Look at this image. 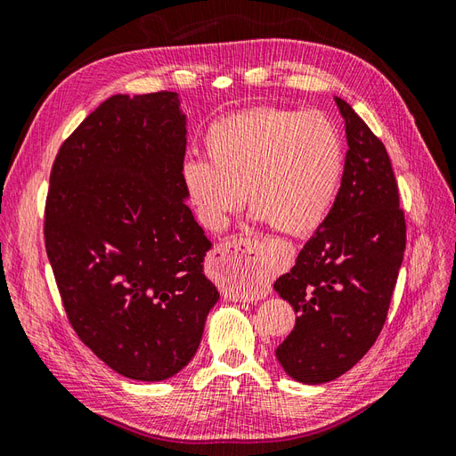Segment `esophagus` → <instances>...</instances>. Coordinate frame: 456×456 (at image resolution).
<instances>
[{
  "label": "esophagus",
  "instance_id": "obj_1",
  "mask_svg": "<svg viewBox=\"0 0 456 456\" xmlns=\"http://www.w3.org/2000/svg\"><path fill=\"white\" fill-rule=\"evenodd\" d=\"M232 260L236 268H247V270H256L255 262L251 258H247V255H255L256 245L251 240H236L232 245Z\"/></svg>",
  "mask_w": 456,
  "mask_h": 456
}]
</instances>
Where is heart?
Wrapping results in <instances>:
<instances>
[{"mask_svg": "<svg viewBox=\"0 0 456 456\" xmlns=\"http://www.w3.org/2000/svg\"><path fill=\"white\" fill-rule=\"evenodd\" d=\"M203 158H188L186 198L211 230L228 226L245 196L258 218L287 236H308L335 203L344 144L320 112L253 108L213 121Z\"/></svg>", "mask_w": 456, "mask_h": 456, "instance_id": "b5f03b06", "label": "heart"}]
</instances>
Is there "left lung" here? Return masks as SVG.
<instances>
[{"label":"left lung","mask_w":456,"mask_h":456,"mask_svg":"<svg viewBox=\"0 0 456 456\" xmlns=\"http://www.w3.org/2000/svg\"><path fill=\"white\" fill-rule=\"evenodd\" d=\"M348 151L340 190L291 272L273 289L297 323L275 348L291 379L323 384L350 370L380 335L405 253V216L384 144L335 96Z\"/></svg>","instance_id":"1"}]
</instances>
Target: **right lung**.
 <instances>
[{
	"instance_id": "obj_1",
	"label": "right lung",
	"mask_w": 456,
	"mask_h": 456,
	"mask_svg": "<svg viewBox=\"0 0 456 456\" xmlns=\"http://www.w3.org/2000/svg\"><path fill=\"white\" fill-rule=\"evenodd\" d=\"M186 114L176 93L114 94L53 163L45 249L74 330L119 375L184 369L220 295L213 243L184 203Z\"/></svg>"
}]
</instances>
